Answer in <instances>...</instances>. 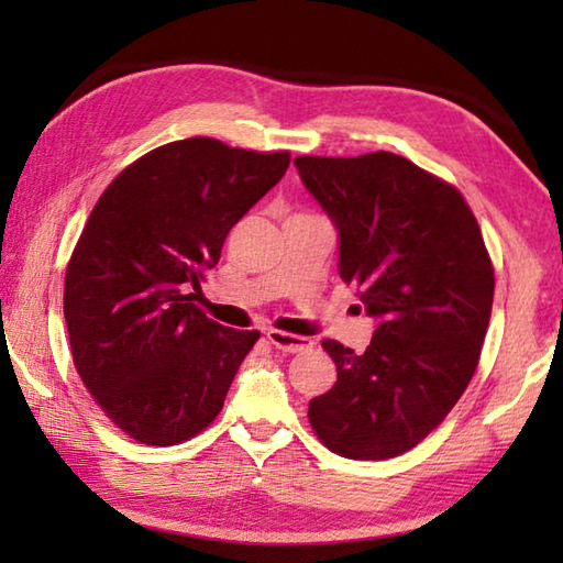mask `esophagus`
Instances as JSON below:
<instances>
[{
    "label": "esophagus",
    "instance_id": "esophagus-1",
    "mask_svg": "<svg viewBox=\"0 0 563 563\" xmlns=\"http://www.w3.org/2000/svg\"><path fill=\"white\" fill-rule=\"evenodd\" d=\"M266 339L275 345V349L283 351V353H302L309 351L314 345L312 339H305V336H295V333L288 331H278V329H271L266 333Z\"/></svg>",
    "mask_w": 563,
    "mask_h": 563
}]
</instances>
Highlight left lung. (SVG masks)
I'll return each mask as SVG.
<instances>
[{
  "label": "left lung",
  "instance_id": "left-lung-1",
  "mask_svg": "<svg viewBox=\"0 0 563 563\" xmlns=\"http://www.w3.org/2000/svg\"><path fill=\"white\" fill-rule=\"evenodd\" d=\"M339 230V273L377 329L365 353L327 339L336 385L309 401L324 445L351 460L416 448L464 394L494 305V266L454 186L391 152L297 157Z\"/></svg>",
  "mask_w": 563,
  "mask_h": 563
}]
</instances>
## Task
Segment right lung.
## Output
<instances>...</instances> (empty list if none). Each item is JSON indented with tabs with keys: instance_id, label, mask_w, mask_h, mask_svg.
<instances>
[{
	"instance_id": "add662e5",
	"label": "right lung",
	"mask_w": 563,
	"mask_h": 563,
	"mask_svg": "<svg viewBox=\"0 0 563 563\" xmlns=\"http://www.w3.org/2000/svg\"><path fill=\"white\" fill-rule=\"evenodd\" d=\"M288 166V152L178 140L130 164L91 210L65 275L69 349L133 440L176 445L222 411L258 331L227 329L194 300L227 234Z\"/></svg>"
}]
</instances>
